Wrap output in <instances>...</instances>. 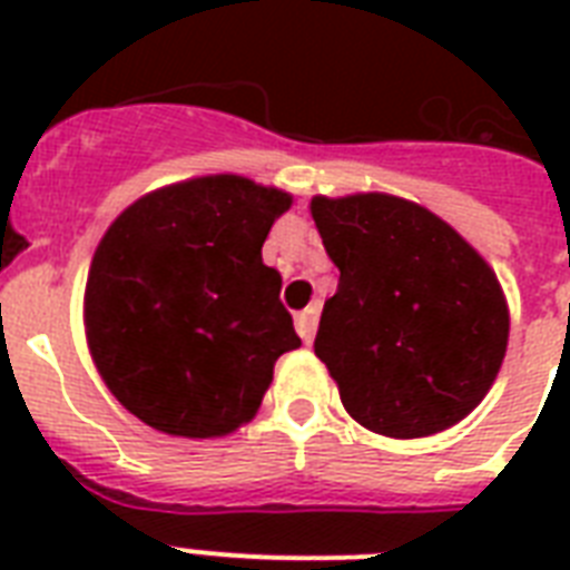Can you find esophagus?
Here are the masks:
<instances>
[{"label":"esophagus","mask_w":570,"mask_h":570,"mask_svg":"<svg viewBox=\"0 0 570 570\" xmlns=\"http://www.w3.org/2000/svg\"><path fill=\"white\" fill-rule=\"evenodd\" d=\"M316 316H320V304H311L307 311H302L295 316V331L304 343H311L313 334H316Z\"/></svg>","instance_id":"obj_1"}]
</instances>
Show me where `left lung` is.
I'll return each instance as SVG.
<instances>
[{
  "label": "left lung",
  "instance_id": "left-lung-1",
  "mask_svg": "<svg viewBox=\"0 0 570 570\" xmlns=\"http://www.w3.org/2000/svg\"><path fill=\"white\" fill-rule=\"evenodd\" d=\"M340 268L313 352L352 420L387 438H429L485 399L509 346L494 268L425 206L384 191L311 200Z\"/></svg>",
  "mask_w": 570,
  "mask_h": 570
}]
</instances>
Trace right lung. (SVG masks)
Wrapping results in <instances>:
<instances>
[{"mask_svg":"<svg viewBox=\"0 0 570 570\" xmlns=\"http://www.w3.org/2000/svg\"><path fill=\"white\" fill-rule=\"evenodd\" d=\"M293 206L275 186L209 174L147 191L102 233L85 284V337L111 396L174 438L250 423L275 361L302 346L263 263Z\"/></svg>","mask_w":570,"mask_h":570,"instance_id":"obj_1","label":"right lung"}]
</instances>
